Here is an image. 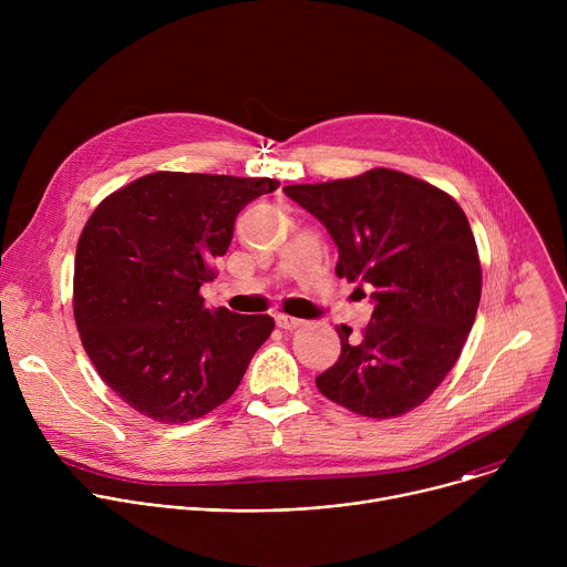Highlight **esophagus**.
<instances>
[{"label": "esophagus", "mask_w": 567, "mask_h": 567, "mask_svg": "<svg viewBox=\"0 0 567 567\" xmlns=\"http://www.w3.org/2000/svg\"><path fill=\"white\" fill-rule=\"evenodd\" d=\"M276 326H278L280 330H285V332H291V330H296V328L302 326V320H300V318H293V316L278 313V316H276Z\"/></svg>", "instance_id": "1"}]
</instances>
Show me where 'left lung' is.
I'll use <instances>...</instances> for the list:
<instances>
[{
  "label": "left lung",
  "mask_w": 567,
  "mask_h": 567,
  "mask_svg": "<svg viewBox=\"0 0 567 567\" xmlns=\"http://www.w3.org/2000/svg\"><path fill=\"white\" fill-rule=\"evenodd\" d=\"M339 249L337 276L374 305L361 341L348 326L318 390L363 417H396L455 365L480 305L482 271L464 210L440 188L377 168L354 179L285 186Z\"/></svg>",
  "instance_id": "left-lung-1"
}]
</instances>
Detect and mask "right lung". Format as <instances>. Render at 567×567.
<instances>
[{
  "label": "right lung",
  "instance_id": "right-lung-1",
  "mask_svg": "<svg viewBox=\"0 0 567 567\" xmlns=\"http://www.w3.org/2000/svg\"><path fill=\"white\" fill-rule=\"evenodd\" d=\"M276 179L154 173L110 195L75 249L73 313L103 381L134 411L164 424L224 403L269 339L274 318L206 309L237 213Z\"/></svg>",
  "mask_w": 567,
  "mask_h": 567
}]
</instances>
